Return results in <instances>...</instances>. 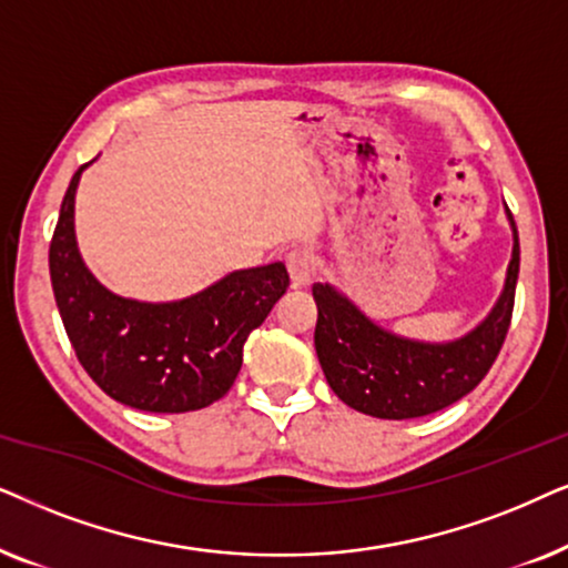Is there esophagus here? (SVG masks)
Instances as JSON below:
<instances>
[{"instance_id":"obj_1","label":"esophagus","mask_w":568,"mask_h":568,"mask_svg":"<svg viewBox=\"0 0 568 568\" xmlns=\"http://www.w3.org/2000/svg\"><path fill=\"white\" fill-rule=\"evenodd\" d=\"M285 264H288L293 288H306V285L312 283L314 262L306 252H301V248H293V252L288 254V260H285Z\"/></svg>"}]
</instances>
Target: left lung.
<instances>
[{"instance_id": "1", "label": "left lung", "mask_w": 568, "mask_h": 568, "mask_svg": "<svg viewBox=\"0 0 568 568\" xmlns=\"http://www.w3.org/2000/svg\"><path fill=\"white\" fill-rule=\"evenodd\" d=\"M506 221L514 246L501 296L478 327L447 343L397 335L363 314L332 283H314L316 355L332 392L347 407L384 420L420 418L478 387L509 332L517 291L519 236L509 207Z\"/></svg>"}]
</instances>
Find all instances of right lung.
<instances>
[{"instance_id":"1","label":"right lung","mask_w":568,"mask_h":568,"mask_svg":"<svg viewBox=\"0 0 568 568\" xmlns=\"http://www.w3.org/2000/svg\"><path fill=\"white\" fill-rule=\"evenodd\" d=\"M80 165L49 248L51 288L82 368L105 395L148 413H189L233 387L248 332L267 320L291 277L283 262L236 270L179 301H138L105 288L74 236Z\"/></svg>"}]
</instances>
